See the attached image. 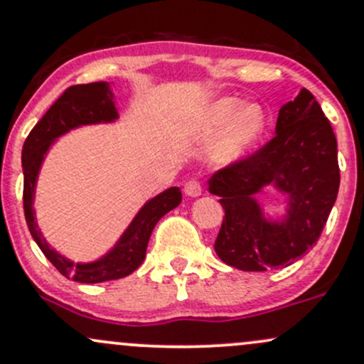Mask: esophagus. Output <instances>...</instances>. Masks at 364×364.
<instances>
[{
	"mask_svg": "<svg viewBox=\"0 0 364 364\" xmlns=\"http://www.w3.org/2000/svg\"><path fill=\"white\" fill-rule=\"evenodd\" d=\"M200 193H202V186L197 179H190V181L185 183V195L195 198V197H200Z\"/></svg>",
	"mask_w": 364,
	"mask_h": 364,
	"instance_id": "34e87169",
	"label": "esophagus"
}]
</instances>
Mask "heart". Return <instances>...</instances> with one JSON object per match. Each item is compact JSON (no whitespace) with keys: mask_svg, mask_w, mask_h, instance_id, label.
I'll return each instance as SVG.
<instances>
[{"mask_svg":"<svg viewBox=\"0 0 364 364\" xmlns=\"http://www.w3.org/2000/svg\"><path fill=\"white\" fill-rule=\"evenodd\" d=\"M270 114L258 102L244 105L237 97H221L202 106L192 122V136L197 141L214 143L213 156L218 164H235L246 159L265 139Z\"/></svg>","mask_w":364,"mask_h":364,"instance_id":"b5f03b06","label":"heart"}]
</instances>
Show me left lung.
Masks as SVG:
<instances>
[{
    "mask_svg": "<svg viewBox=\"0 0 364 364\" xmlns=\"http://www.w3.org/2000/svg\"><path fill=\"white\" fill-rule=\"evenodd\" d=\"M338 186L335 132L316 97L301 89L279 109L269 144L209 178V193L225 209L214 251L246 272L291 265L319 239ZM267 188L285 197L284 212L266 211L257 195Z\"/></svg>",
    "mask_w": 364,
    "mask_h": 364,
    "instance_id": "1",
    "label": "left lung"
}]
</instances>
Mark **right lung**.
I'll list each match as a JSON object with an SVG mask.
<instances>
[{"mask_svg": "<svg viewBox=\"0 0 364 364\" xmlns=\"http://www.w3.org/2000/svg\"><path fill=\"white\" fill-rule=\"evenodd\" d=\"M112 83L94 82L73 85L57 99L52 108L29 132L22 146V172H24V214L26 223L43 255L64 277L83 284L114 281L131 275L143 263L150 235L164 214L178 208L181 190L178 186L164 190L141 205L117 242L105 255L90 262H73L63 252L52 247L38 227L34 198H36L38 176L50 148L64 134L87 125L114 124L118 120Z\"/></svg>", "mask_w": 364, "mask_h": 364, "instance_id": "1", "label": "right lung"}]
</instances>
